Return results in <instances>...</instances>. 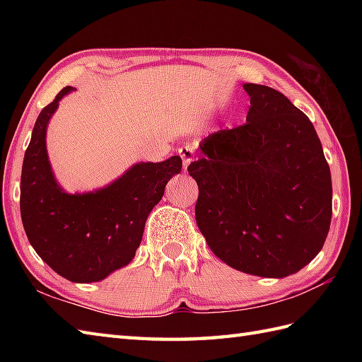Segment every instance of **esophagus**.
Listing matches in <instances>:
<instances>
[{
  "label": "esophagus",
  "mask_w": 362,
  "mask_h": 362,
  "mask_svg": "<svg viewBox=\"0 0 362 362\" xmlns=\"http://www.w3.org/2000/svg\"><path fill=\"white\" fill-rule=\"evenodd\" d=\"M179 153H180V157L183 160V171H187L189 163L194 158V152H193V149L188 148V146H185V148H180L179 149Z\"/></svg>",
  "instance_id": "1"
}]
</instances>
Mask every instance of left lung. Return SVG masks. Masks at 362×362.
Returning <instances> with one entry per match:
<instances>
[{"instance_id": "1", "label": "left lung", "mask_w": 362, "mask_h": 362, "mask_svg": "<svg viewBox=\"0 0 362 362\" xmlns=\"http://www.w3.org/2000/svg\"><path fill=\"white\" fill-rule=\"evenodd\" d=\"M243 126L218 130L188 166L196 222L214 255L250 275L283 279L317 255L332 222V174L313 122L280 91L244 83Z\"/></svg>"}]
</instances>
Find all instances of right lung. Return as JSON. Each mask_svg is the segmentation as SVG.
Instances as JSON below:
<instances>
[{"label":"right lung","mask_w":362,"mask_h":362,"mask_svg":"<svg viewBox=\"0 0 362 362\" xmlns=\"http://www.w3.org/2000/svg\"><path fill=\"white\" fill-rule=\"evenodd\" d=\"M65 87L38 115L25 152L20 211L28 240L52 271L74 283L101 281L127 266L141 243L144 224L182 158L135 163L110 185L70 194L60 188L46 152V127Z\"/></svg>","instance_id":"1"}]
</instances>
